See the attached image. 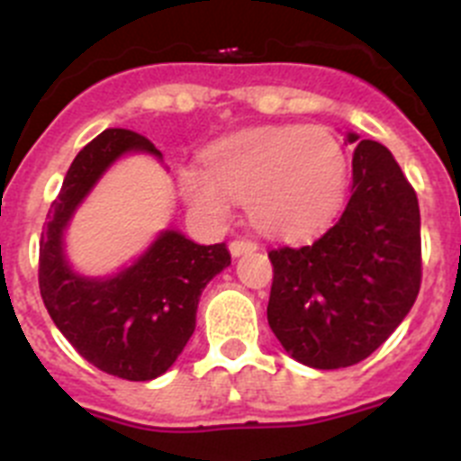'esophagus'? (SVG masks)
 Here are the masks:
<instances>
[{
  "mask_svg": "<svg viewBox=\"0 0 461 461\" xmlns=\"http://www.w3.org/2000/svg\"><path fill=\"white\" fill-rule=\"evenodd\" d=\"M228 249H230V254L233 256H242L258 249V244H256L254 240H233V242L228 244Z\"/></svg>",
  "mask_w": 461,
  "mask_h": 461,
  "instance_id": "esophagus-1",
  "label": "esophagus"
}]
</instances>
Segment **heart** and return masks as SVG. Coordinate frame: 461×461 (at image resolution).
Wrapping results in <instances>:
<instances>
[{
    "instance_id": "1",
    "label": "heart",
    "mask_w": 461,
    "mask_h": 461,
    "mask_svg": "<svg viewBox=\"0 0 461 461\" xmlns=\"http://www.w3.org/2000/svg\"><path fill=\"white\" fill-rule=\"evenodd\" d=\"M207 170L182 168L186 203L219 219L228 198L249 203L260 230L297 238L323 226L346 186V154L323 126H263L214 142Z\"/></svg>"
}]
</instances>
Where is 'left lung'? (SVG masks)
I'll return each instance as SVG.
<instances>
[{
	"label": "left lung",
	"mask_w": 461,
	"mask_h": 461,
	"mask_svg": "<svg viewBox=\"0 0 461 461\" xmlns=\"http://www.w3.org/2000/svg\"><path fill=\"white\" fill-rule=\"evenodd\" d=\"M267 256V323L281 346L307 367H351L393 335L420 291L418 195L388 148L360 140L339 219L313 242Z\"/></svg>",
	"instance_id": "obj_1"
}]
</instances>
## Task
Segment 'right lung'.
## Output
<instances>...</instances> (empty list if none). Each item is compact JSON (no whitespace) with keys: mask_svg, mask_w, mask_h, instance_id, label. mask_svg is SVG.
I'll return each instance as SVG.
<instances>
[{"mask_svg":"<svg viewBox=\"0 0 461 461\" xmlns=\"http://www.w3.org/2000/svg\"><path fill=\"white\" fill-rule=\"evenodd\" d=\"M126 152H161L129 129H105L73 158L39 244V288L50 319L94 367L126 381H152L177 360L195 330L212 276L230 266L226 244H195L164 230L131 267L110 279L71 270L64 228L96 180Z\"/></svg>","mask_w":461,"mask_h":461,"instance_id":"right-lung-1","label":"right lung"}]
</instances>
